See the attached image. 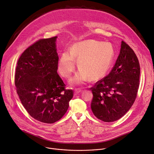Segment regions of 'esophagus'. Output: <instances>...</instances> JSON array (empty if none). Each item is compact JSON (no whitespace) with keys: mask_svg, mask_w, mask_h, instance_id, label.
Instances as JSON below:
<instances>
[{"mask_svg":"<svg viewBox=\"0 0 154 154\" xmlns=\"http://www.w3.org/2000/svg\"><path fill=\"white\" fill-rule=\"evenodd\" d=\"M81 89H80V88H77V89H75V92H74V94L76 95V94H77L78 93H80L81 92Z\"/></svg>","mask_w":154,"mask_h":154,"instance_id":"esophagus-1","label":"esophagus"}]
</instances>
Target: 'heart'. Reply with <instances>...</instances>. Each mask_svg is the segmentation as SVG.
Returning <instances> with one entry per match:
<instances>
[{
  "instance_id": "obj_1",
  "label": "heart",
  "mask_w": 154,
  "mask_h": 154,
  "mask_svg": "<svg viewBox=\"0 0 154 154\" xmlns=\"http://www.w3.org/2000/svg\"><path fill=\"white\" fill-rule=\"evenodd\" d=\"M114 57V50L110 44L87 40L74 44L71 52L64 51L60 58L58 69L61 76L69 78L75 71V59L80 71L71 82L80 84L88 79L96 81L104 77Z\"/></svg>"
}]
</instances>
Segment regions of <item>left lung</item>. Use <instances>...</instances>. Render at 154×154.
I'll return each instance as SVG.
<instances>
[{"label": "left lung", "instance_id": "left-lung-1", "mask_svg": "<svg viewBox=\"0 0 154 154\" xmlns=\"http://www.w3.org/2000/svg\"><path fill=\"white\" fill-rule=\"evenodd\" d=\"M140 65L133 49L122 41L120 54L110 73L90 88L91 108L105 122L122 118L133 104L137 94Z\"/></svg>", "mask_w": 154, "mask_h": 154}]
</instances>
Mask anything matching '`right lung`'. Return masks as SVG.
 Returning a JSON list of instances; mask_svg holds the SVG:
<instances>
[{
  "label": "right lung",
  "instance_id": "1",
  "mask_svg": "<svg viewBox=\"0 0 154 154\" xmlns=\"http://www.w3.org/2000/svg\"><path fill=\"white\" fill-rule=\"evenodd\" d=\"M57 38L40 39L26 48L18 59L15 75L23 106L32 117L46 123L63 117L74 95L57 72Z\"/></svg>",
  "mask_w": 154,
  "mask_h": 154
}]
</instances>
